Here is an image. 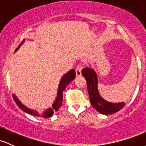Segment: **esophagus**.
Returning a JSON list of instances; mask_svg holds the SVG:
<instances>
[{
    "label": "esophagus",
    "instance_id": "34e87169",
    "mask_svg": "<svg viewBox=\"0 0 146 146\" xmlns=\"http://www.w3.org/2000/svg\"><path fill=\"white\" fill-rule=\"evenodd\" d=\"M82 66H78L75 69V73H76V76H80L82 75Z\"/></svg>",
    "mask_w": 146,
    "mask_h": 146
}]
</instances>
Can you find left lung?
<instances>
[{
  "label": "left lung",
  "mask_w": 146,
  "mask_h": 146,
  "mask_svg": "<svg viewBox=\"0 0 146 146\" xmlns=\"http://www.w3.org/2000/svg\"><path fill=\"white\" fill-rule=\"evenodd\" d=\"M82 74L86 80L90 103L97 111L103 115H110L117 113L124 107V102L110 103L102 98L98 91V75L95 70L90 67H86L82 69Z\"/></svg>",
  "instance_id": "obj_1"
}]
</instances>
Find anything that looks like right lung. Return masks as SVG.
<instances>
[{"label": "right lung", "instance_id": "obj_1", "mask_svg": "<svg viewBox=\"0 0 146 146\" xmlns=\"http://www.w3.org/2000/svg\"><path fill=\"white\" fill-rule=\"evenodd\" d=\"M25 40L21 43V44L19 45V46L16 48V51H18V49L19 48L20 46L23 44V43L24 42ZM75 71L74 69H71V71H69L68 73H66V74L63 75L62 78H61V80H60L59 86H58V95H57L56 100L53 102V105H52L51 108H47L46 110H45L44 111H43L42 113H38V112L34 110H31L30 108H27V106H25L24 104L21 103V102L19 101L18 98H17L15 94H13V98H14L15 102H16V104L18 105V106L22 110L25 112V113L30 114V115H34V116L36 117H43V118H48V117H51L52 115H53L54 112L58 111V109L60 108V107L62 106V99H63V91L64 90L66 87L69 83H71L72 81L75 79Z\"/></svg>", "mask_w": 146, "mask_h": 146}]
</instances>
